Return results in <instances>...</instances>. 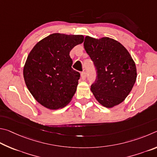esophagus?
Segmentation results:
<instances>
[{
	"instance_id": "obj_1",
	"label": "esophagus",
	"mask_w": 157,
	"mask_h": 157,
	"mask_svg": "<svg viewBox=\"0 0 157 157\" xmlns=\"http://www.w3.org/2000/svg\"><path fill=\"white\" fill-rule=\"evenodd\" d=\"M86 77H87V73L86 72V71H83V72L81 73V78H82V79H86Z\"/></svg>"
}]
</instances>
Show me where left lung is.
Segmentation results:
<instances>
[{"instance_id": "left-lung-1", "label": "left lung", "mask_w": 157, "mask_h": 157, "mask_svg": "<svg viewBox=\"0 0 157 157\" xmlns=\"http://www.w3.org/2000/svg\"><path fill=\"white\" fill-rule=\"evenodd\" d=\"M84 48L97 70V79L91 86L96 99L112 108L122 103L136 80V68L129 52L122 44L109 37L99 39L87 36Z\"/></svg>"}]
</instances>
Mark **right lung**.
<instances>
[{
	"label": "right lung",
	"instance_id": "right-lung-1",
	"mask_svg": "<svg viewBox=\"0 0 157 157\" xmlns=\"http://www.w3.org/2000/svg\"><path fill=\"white\" fill-rule=\"evenodd\" d=\"M83 40V35L54 33L29 52L23 67L24 80L36 101L45 108H62L75 94L80 73L71 68L70 52Z\"/></svg>",
	"mask_w": 157,
	"mask_h": 157
}]
</instances>
